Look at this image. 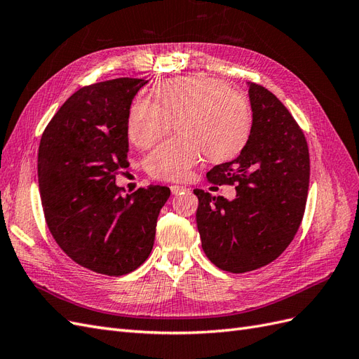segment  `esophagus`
Wrapping results in <instances>:
<instances>
[{"label": "esophagus", "mask_w": 359, "mask_h": 359, "mask_svg": "<svg viewBox=\"0 0 359 359\" xmlns=\"http://www.w3.org/2000/svg\"><path fill=\"white\" fill-rule=\"evenodd\" d=\"M170 190H172V193L173 194H180V193H182V191H186V190H189L186 186H181V184H172L170 186Z\"/></svg>", "instance_id": "esophagus-1"}]
</instances>
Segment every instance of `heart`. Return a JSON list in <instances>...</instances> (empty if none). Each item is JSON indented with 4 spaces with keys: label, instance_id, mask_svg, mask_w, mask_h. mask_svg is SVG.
I'll list each match as a JSON object with an SVG mask.
<instances>
[{
    "label": "heart",
    "instance_id": "b5f03b06",
    "mask_svg": "<svg viewBox=\"0 0 359 359\" xmlns=\"http://www.w3.org/2000/svg\"><path fill=\"white\" fill-rule=\"evenodd\" d=\"M154 97L135 100L127 121L130 140L144 149L156 145L177 123L178 135L147 158L153 178L182 180L203 154L226 160L245 144L252 118L248 102L224 82L205 76L169 79L156 86Z\"/></svg>",
    "mask_w": 359,
    "mask_h": 359
}]
</instances>
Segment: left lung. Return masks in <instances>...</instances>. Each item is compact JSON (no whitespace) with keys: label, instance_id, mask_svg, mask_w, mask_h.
Segmentation results:
<instances>
[{"label":"left lung","instance_id":"obj_1","mask_svg":"<svg viewBox=\"0 0 359 359\" xmlns=\"http://www.w3.org/2000/svg\"><path fill=\"white\" fill-rule=\"evenodd\" d=\"M248 85L253 124L247 144L235 160L206 173L211 184L235 186L236 198L193 190L203 252L217 268L233 274L262 268L285 252L299 229L310 182L301 127L273 93Z\"/></svg>","mask_w":359,"mask_h":359}]
</instances>
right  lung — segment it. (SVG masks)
I'll use <instances>...</instances> for the list:
<instances>
[{
	"label": "right lung",
	"instance_id": "right-lung-1",
	"mask_svg": "<svg viewBox=\"0 0 359 359\" xmlns=\"http://www.w3.org/2000/svg\"><path fill=\"white\" fill-rule=\"evenodd\" d=\"M147 82L118 78L83 86L53 115L39 147L40 199L53 240L78 265L111 277L148 259L170 196L153 184L124 196L115 184L128 168L130 106Z\"/></svg>",
	"mask_w": 359,
	"mask_h": 359
}]
</instances>
